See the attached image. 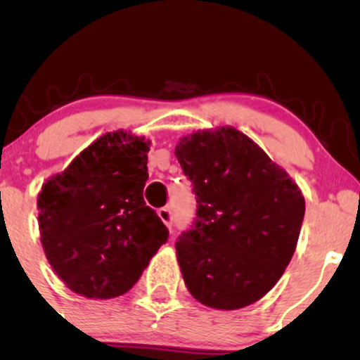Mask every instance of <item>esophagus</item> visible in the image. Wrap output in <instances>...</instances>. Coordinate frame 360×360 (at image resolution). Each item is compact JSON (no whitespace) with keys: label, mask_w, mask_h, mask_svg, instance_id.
Instances as JSON below:
<instances>
[{"label":"esophagus","mask_w":360,"mask_h":360,"mask_svg":"<svg viewBox=\"0 0 360 360\" xmlns=\"http://www.w3.org/2000/svg\"><path fill=\"white\" fill-rule=\"evenodd\" d=\"M157 213H159L160 220L166 223L167 229H172V221H174V217H172L171 208H167V206H164V208H160Z\"/></svg>","instance_id":"esophagus-1"}]
</instances>
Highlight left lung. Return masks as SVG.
I'll list each match as a JSON object with an SVG mask.
<instances>
[{"instance_id":"obj_1","label":"left lung","mask_w":360,"mask_h":360,"mask_svg":"<svg viewBox=\"0 0 360 360\" xmlns=\"http://www.w3.org/2000/svg\"><path fill=\"white\" fill-rule=\"evenodd\" d=\"M196 218L176 242L186 288L200 303L238 309L262 298L295 254L304 198L288 172L232 127L181 139Z\"/></svg>"}]
</instances>
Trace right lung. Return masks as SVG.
I'll use <instances>...</instances> for the list:
<instances>
[{
  "instance_id": "obj_1",
  "label": "right lung",
  "mask_w": 360,
  "mask_h": 360,
  "mask_svg": "<svg viewBox=\"0 0 360 360\" xmlns=\"http://www.w3.org/2000/svg\"><path fill=\"white\" fill-rule=\"evenodd\" d=\"M148 146L123 130L103 135L39 193L45 257L77 295H125L167 242V226L143 201Z\"/></svg>"
}]
</instances>
